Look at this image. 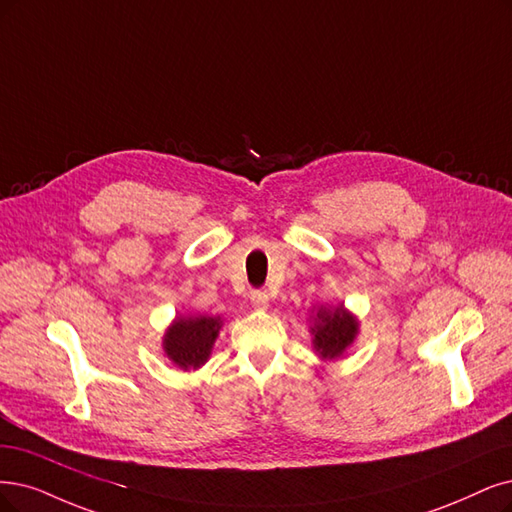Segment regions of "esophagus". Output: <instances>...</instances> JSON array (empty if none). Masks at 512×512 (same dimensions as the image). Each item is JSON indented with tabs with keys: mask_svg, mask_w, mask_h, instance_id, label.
I'll return each instance as SVG.
<instances>
[{
	"mask_svg": "<svg viewBox=\"0 0 512 512\" xmlns=\"http://www.w3.org/2000/svg\"><path fill=\"white\" fill-rule=\"evenodd\" d=\"M270 304V295L263 289H255L251 291V306L257 310H266Z\"/></svg>",
	"mask_w": 512,
	"mask_h": 512,
	"instance_id": "1",
	"label": "esophagus"
}]
</instances>
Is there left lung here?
Segmentation results:
<instances>
[{
	"label": "left lung",
	"mask_w": 512,
	"mask_h": 512,
	"mask_svg": "<svg viewBox=\"0 0 512 512\" xmlns=\"http://www.w3.org/2000/svg\"><path fill=\"white\" fill-rule=\"evenodd\" d=\"M358 323L352 314L337 306L335 310L320 308L316 314L314 333V348L323 358H337L354 342Z\"/></svg>",
	"instance_id": "1"
}]
</instances>
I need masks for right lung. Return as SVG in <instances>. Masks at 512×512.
Here are the masks:
<instances>
[{"label": "right lung", "mask_w": 512, "mask_h": 512, "mask_svg": "<svg viewBox=\"0 0 512 512\" xmlns=\"http://www.w3.org/2000/svg\"><path fill=\"white\" fill-rule=\"evenodd\" d=\"M219 329V318H177L164 335V352L181 369H198L211 354Z\"/></svg>", "instance_id": "obj_1"}]
</instances>
